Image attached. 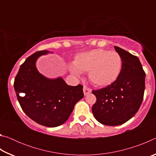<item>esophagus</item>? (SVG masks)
Listing matches in <instances>:
<instances>
[{"instance_id":"34e87169","label":"esophagus","mask_w":156,"mask_h":156,"mask_svg":"<svg viewBox=\"0 0 156 156\" xmlns=\"http://www.w3.org/2000/svg\"><path fill=\"white\" fill-rule=\"evenodd\" d=\"M83 92H84V96H87L89 94H90L91 92V89L90 88L84 86L83 87Z\"/></svg>"}]
</instances>
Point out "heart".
Segmentation results:
<instances>
[{
  "mask_svg": "<svg viewBox=\"0 0 156 156\" xmlns=\"http://www.w3.org/2000/svg\"><path fill=\"white\" fill-rule=\"evenodd\" d=\"M74 66H70L73 75L88 73L91 83L98 87H107L114 83L122 69V58L116 51L97 49L76 55Z\"/></svg>",
  "mask_w": 156,
  "mask_h": 156,
  "instance_id": "1",
  "label": "heart"
}]
</instances>
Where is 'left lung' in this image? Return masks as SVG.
Here are the masks:
<instances>
[{
  "label": "left lung",
  "mask_w": 156,
  "mask_h": 156,
  "mask_svg": "<svg viewBox=\"0 0 156 156\" xmlns=\"http://www.w3.org/2000/svg\"><path fill=\"white\" fill-rule=\"evenodd\" d=\"M122 58V69L114 83L92 93L96 102L92 107L96 119L102 125H122L138 112L143 100L145 73L139 58L115 46Z\"/></svg>",
  "instance_id": "left-lung-1"
}]
</instances>
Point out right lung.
<instances>
[{
	"label": "right lung",
	"instance_id": "add662e5",
	"mask_svg": "<svg viewBox=\"0 0 156 156\" xmlns=\"http://www.w3.org/2000/svg\"><path fill=\"white\" fill-rule=\"evenodd\" d=\"M37 51L21 65L14 80V89L22 109L41 125L56 127L68 120L76 102L84 97L83 87L69 86L62 77L48 78L38 72L36 61L48 54Z\"/></svg>",
	"mask_w": 156,
	"mask_h": 156
}]
</instances>
